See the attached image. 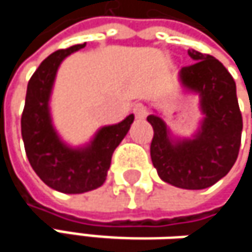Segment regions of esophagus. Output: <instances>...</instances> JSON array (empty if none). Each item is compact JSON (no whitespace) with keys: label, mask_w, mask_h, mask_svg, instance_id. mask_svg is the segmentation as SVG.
Instances as JSON below:
<instances>
[{"label":"esophagus","mask_w":252,"mask_h":252,"mask_svg":"<svg viewBox=\"0 0 252 252\" xmlns=\"http://www.w3.org/2000/svg\"><path fill=\"white\" fill-rule=\"evenodd\" d=\"M132 112H134V115H135L137 120H144V118L147 117V109H146V106L141 105V103H137V105L134 106Z\"/></svg>","instance_id":"1"}]
</instances>
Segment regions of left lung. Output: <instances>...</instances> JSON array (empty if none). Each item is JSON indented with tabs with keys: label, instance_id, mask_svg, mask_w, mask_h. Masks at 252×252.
<instances>
[{
	"label": "left lung",
	"instance_id": "left-lung-1",
	"mask_svg": "<svg viewBox=\"0 0 252 252\" xmlns=\"http://www.w3.org/2000/svg\"><path fill=\"white\" fill-rule=\"evenodd\" d=\"M188 55L195 63L182 67L181 80L200 93L206 120L194 140L172 144L163 121L155 115L147 117L153 126L150 156L165 182L185 189H203L223 178L236 162L242 114L235 80L223 64L194 49Z\"/></svg>",
	"mask_w": 252,
	"mask_h": 252
}]
</instances>
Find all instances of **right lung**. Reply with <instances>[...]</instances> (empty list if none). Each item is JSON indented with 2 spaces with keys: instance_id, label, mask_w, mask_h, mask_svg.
<instances>
[{
  "instance_id": "obj_1",
  "label": "right lung",
  "mask_w": 252,
  "mask_h": 252,
  "mask_svg": "<svg viewBox=\"0 0 252 252\" xmlns=\"http://www.w3.org/2000/svg\"><path fill=\"white\" fill-rule=\"evenodd\" d=\"M84 45L55 51L43 60L29 80L22 114V135L33 171L48 187L65 194L87 192L105 182L114 150L134 121L129 115L117 126L102 128L84 150H71L58 140L48 111L51 87L61 61Z\"/></svg>"
}]
</instances>
